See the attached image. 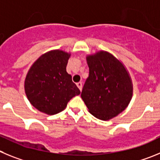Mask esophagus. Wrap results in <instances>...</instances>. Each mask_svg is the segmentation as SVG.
<instances>
[{"label": "esophagus", "instance_id": "1", "mask_svg": "<svg viewBox=\"0 0 160 160\" xmlns=\"http://www.w3.org/2000/svg\"><path fill=\"white\" fill-rule=\"evenodd\" d=\"M77 87L79 88V89H80V91L82 90V87H83V85H82V83L81 82H78V83H77Z\"/></svg>", "mask_w": 160, "mask_h": 160}]
</instances>
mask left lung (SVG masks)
I'll list each match as a JSON object with an SVG mask.
<instances>
[{
	"mask_svg": "<svg viewBox=\"0 0 160 160\" xmlns=\"http://www.w3.org/2000/svg\"><path fill=\"white\" fill-rule=\"evenodd\" d=\"M86 59L89 76L82 100L95 117L109 120L128 106L133 93L132 79L121 61L108 52H97Z\"/></svg>",
	"mask_w": 160,
	"mask_h": 160,
	"instance_id": "obj_1",
	"label": "left lung"
}]
</instances>
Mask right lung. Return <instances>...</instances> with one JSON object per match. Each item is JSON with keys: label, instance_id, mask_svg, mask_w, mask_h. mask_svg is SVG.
Instances as JSON below:
<instances>
[{"label": "right lung", "instance_id": "add662e5", "mask_svg": "<svg viewBox=\"0 0 160 160\" xmlns=\"http://www.w3.org/2000/svg\"><path fill=\"white\" fill-rule=\"evenodd\" d=\"M71 54L52 50L39 57L28 70L24 91L34 108L47 115H55L67 107L72 98L80 91L66 71Z\"/></svg>", "mask_w": 160, "mask_h": 160}]
</instances>
